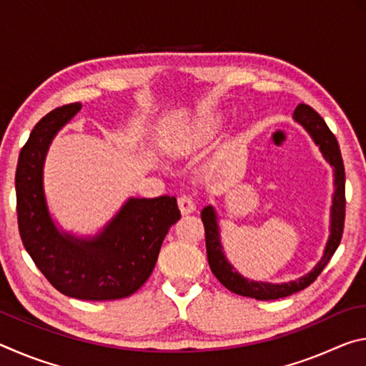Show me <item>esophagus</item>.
Segmentation results:
<instances>
[{
	"instance_id": "esophagus-1",
	"label": "esophagus",
	"mask_w": 366,
	"mask_h": 366,
	"mask_svg": "<svg viewBox=\"0 0 366 366\" xmlns=\"http://www.w3.org/2000/svg\"><path fill=\"white\" fill-rule=\"evenodd\" d=\"M177 205H179V209H181L182 214H187V213H192L195 212V202L194 198H192L190 195H181L177 198Z\"/></svg>"
}]
</instances>
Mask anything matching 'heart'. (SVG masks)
<instances>
[{
    "label": "heart",
    "mask_w": 366,
    "mask_h": 366,
    "mask_svg": "<svg viewBox=\"0 0 366 366\" xmlns=\"http://www.w3.org/2000/svg\"><path fill=\"white\" fill-rule=\"evenodd\" d=\"M212 134H213V131L209 127H205V129H202L200 131V134L198 135H195V139L192 140V147H198V145H202V144H205V142L212 137Z\"/></svg>",
    "instance_id": "obj_1"
}]
</instances>
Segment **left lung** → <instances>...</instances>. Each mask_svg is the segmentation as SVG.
<instances>
[{
  "instance_id": "left-lung-1",
  "label": "left lung",
  "mask_w": 366,
  "mask_h": 366,
  "mask_svg": "<svg viewBox=\"0 0 366 366\" xmlns=\"http://www.w3.org/2000/svg\"><path fill=\"white\" fill-rule=\"evenodd\" d=\"M294 119L300 122L303 127L307 129L308 134L312 135L315 144L320 145L321 153L325 158L334 166V190L332 197V208H331V235L327 240L326 249L323 253V258L320 263L315 266L312 272L307 276L300 277L299 281L286 282V284H268V282H255L245 280L235 271L222 253V247L219 242V229L218 222H216V214L212 207H205L202 209V221L205 226V242H207V257L209 268H212L213 274L216 276L222 286L231 290L234 294L252 297L257 300H276L282 299V297L292 295L295 292H300L305 287H308L325 269V266L330 263L334 252L337 250L342 239L344 232V221H345V171H344V161L342 154H340V148L337 144L336 135L331 132L327 127L323 117H321L317 111L308 104H299L294 111Z\"/></svg>"
}]
</instances>
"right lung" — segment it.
Returning a JSON list of instances; mask_svg holds the SVG:
<instances>
[{
  "label": "right lung",
  "instance_id": "right-lung-1",
  "mask_svg": "<svg viewBox=\"0 0 366 366\" xmlns=\"http://www.w3.org/2000/svg\"><path fill=\"white\" fill-rule=\"evenodd\" d=\"M82 108L59 107L36 122L16 169L17 224L22 244L61 294L80 300H116L144 286L168 229L181 218L176 197L131 198L90 240L61 234L43 195V161L51 139Z\"/></svg>",
  "mask_w": 366,
  "mask_h": 366
}]
</instances>
